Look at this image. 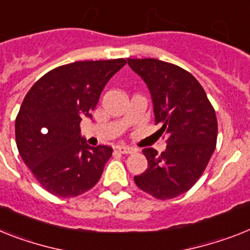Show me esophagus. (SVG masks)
Masks as SVG:
<instances>
[{"mask_svg":"<svg viewBox=\"0 0 250 250\" xmlns=\"http://www.w3.org/2000/svg\"><path fill=\"white\" fill-rule=\"evenodd\" d=\"M116 149L120 152V153L123 154H130V153H134L135 150L133 149V148H130V147H126V146H117Z\"/></svg>","mask_w":250,"mask_h":250,"instance_id":"obj_1","label":"esophagus"}]
</instances>
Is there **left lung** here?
I'll use <instances>...</instances> for the list:
<instances>
[{
	"label": "left lung",
	"mask_w": 250,
	"mask_h": 250,
	"mask_svg": "<svg viewBox=\"0 0 250 250\" xmlns=\"http://www.w3.org/2000/svg\"><path fill=\"white\" fill-rule=\"evenodd\" d=\"M144 80L153 102L157 133L166 135L161 154L144 148L148 168L134 181L139 189L165 201L188 191L202 176L217 142V119L194 76L174 63L156 59H127Z\"/></svg>",
	"instance_id": "left-lung-1"
}]
</instances>
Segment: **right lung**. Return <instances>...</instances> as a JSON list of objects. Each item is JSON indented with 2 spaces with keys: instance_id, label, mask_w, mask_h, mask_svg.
I'll list each match as a JSON object with an SVG mask.
<instances>
[{
  "instance_id": "obj_1",
  "label": "right lung",
  "mask_w": 250,
  "mask_h": 250,
  "mask_svg": "<svg viewBox=\"0 0 250 250\" xmlns=\"http://www.w3.org/2000/svg\"><path fill=\"white\" fill-rule=\"evenodd\" d=\"M125 63L116 59L59 66L26 93L15 120L16 146L51 194L78 197L100 180L112 148L88 146L80 135V121L92 117L104 85Z\"/></svg>"
}]
</instances>
